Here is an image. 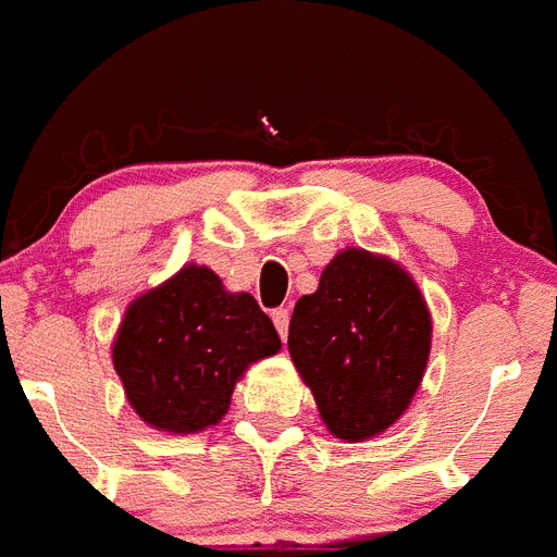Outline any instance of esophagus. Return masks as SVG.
Segmentation results:
<instances>
[{
	"label": "esophagus",
	"instance_id": "1",
	"mask_svg": "<svg viewBox=\"0 0 557 557\" xmlns=\"http://www.w3.org/2000/svg\"><path fill=\"white\" fill-rule=\"evenodd\" d=\"M272 322H274V327H277L280 338H285V333H288V322H290L288 308H277V310H274Z\"/></svg>",
	"mask_w": 557,
	"mask_h": 557
}]
</instances>
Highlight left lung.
I'll list each match as a JSON object with an SVG mask.
<instances>
[{
  "label": "left lung",
  "mask_w": 557,
  "mask_h": 557,
  "mask_svg": "<svg viewBox=\"0 0 557 557\" xmlns=\"http://www.w3.org/2000/svg\"><path fill=\"white\" fill-rule=\"evenodd\" d=\"M433 315L385 255L341 249L294 305L288 352L330 435L366 441L399 422L422 385Z\"/></svg>",
  "instance_id": "left-lung-1"
}]
</instances>
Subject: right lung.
<instances>
[{
    "label": "right lung",
    "mask_w": 557,
    "mask_h": 557,
    "mask_svg": "<svg viewBox=\"0 0 557 557\" xmlns=\"http://www.w3.org/2000/svg\"><path fill=\"white\" fill-rule=\"evenodd\" d=\"M280 347L252 294H233L213 269L185 263L127 305L110 352L141 422L188 435L222 422L235 383Z\"/></svg>",
    "instance_id": "add662e5"
}]
</instances>
